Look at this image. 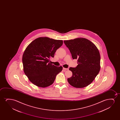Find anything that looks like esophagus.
Listing matches in <instances>:
<instances>
[{
    "label": "esophagus",
    "mask_w": 120,
    "mask_h": 120,
    "mask_svg": "<svg viewBox=\"0 0 120 120\" xmlns=\"http://www.w3.org/2000/svg\"><path fill=\"white\" fill-rule=\"evenodd\" d=\"M63 70H64V71H66V70H68V68H63Z\"/></svg>",
    "instance_id": "1"
}]
</instances>
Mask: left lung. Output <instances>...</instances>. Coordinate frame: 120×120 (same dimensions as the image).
Here are the masks:
<instances>
[{
	"label": "left lung",
	"instance_id": "left-lung-1",
	"mask_svg": "<svg viewBox=\"0 0 120 120\" xmlns=\"http://www.w3.org/2000/svg\"><path fill=\"white\" fill-rule=\"evenodd\" d=\"M73 59H77L75 68L70 67L72 75L68 81L72 86L81 88L89 85L100 70V56L98 49L93 43L84 38L64 41Z\"/></svg>",
	"mask_w": 120,
	"mask_h": 120
}]
</instances>
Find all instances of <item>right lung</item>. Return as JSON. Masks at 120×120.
<instances>
[{"label": "right lung", "instance_id": "add662e5", "mask_svg": "<svg viewBox=\"0 0 120 120\" xmlns=\"http://www.w3.org/2000/svg\"><path fill=\"white\" fill-rule=\"evenodd\" d=\"M62 40L40 37L29 45L22 56L24 71L30 81L38 87H47L53 83L56 75L63 69L49 62L56 50L62 46Z\"/></svg>", "mask_w": 120, "mask_h": 120}]
</instances>
